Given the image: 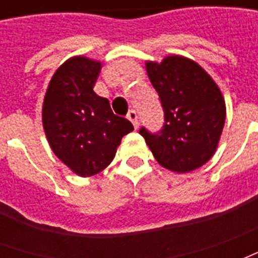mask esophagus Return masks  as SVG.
I'll return each mask as SVG.
<instances>
[{
	"label": "esophagus",
	"mask_w": 258,
	"mask_h": 258,
	"mask_svg": "<svg viewBox=\"0 0 258 258\" xmlns=\"http://www.w3.org/2000/svg\"><path fill=\"white\" fill-rule=\"evenodd\" d=\"M127 118H128L130 121L133 123V125H134L135 128H138L140 123H138V114H137L135 110H130L128 114H127Z\"/></svg>",
	"instance_id": "34e87169"
}]
</instances>
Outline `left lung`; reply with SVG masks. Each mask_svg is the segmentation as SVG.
<instances>
[{
	"instance_id": "1",
	"label": "left lung",
	"mask_w": 258,
	"mask_h": 258,
	"mask_svg": "<svg viewBox=\"0 0 258 258\" xmlns=\"http://www.w3.org/2000/svg\"><path fill=\"white\" fill-rule=\"evenodd\" d=\"M146 72L160 98L164 124L159 133L142 127L140 134L164 168L189 173L202 167L214 155L225 123L218 85L196 62L178 55L146 62Z\"/></svg>"
}]
</instances>
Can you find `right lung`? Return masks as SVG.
I'll list each match as a JSON object with an SVG mask.
<instances>
[{
	"label": "right lung",
	"instance_id": "obj_1",
	"mask_svg": "<svg viewBox=\"0 0 258 258\" xmlns=\"http://www.w3.org/2000/svg\"><path fill=\"white\" fill-rule=\"evenodd\" d=\"M101 62L68 59L55 72L42 105V125L53 153L73 173L91 177L112 163L124 135L134 127L116 116L94 85Z\"/></svg>",
	"mask_w": 258,
	"mask_h": 258
}]
</instances>
